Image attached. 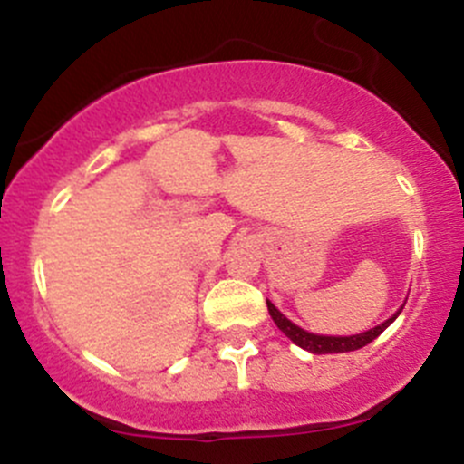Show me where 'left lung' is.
Here are the masks:
<instances>
[{
	"mask_svg": "<svg viewBox=\"0 0 464 464\" xmlns=\"http://www.w3.org/2000/svg\"><path fill=\"white\" fill-rule=\"evenodd\" d=\"M266 304H268V314H270V318L275 320V324H277V327L282 329V332L286 334V336L291 338L295 345H300L302 350H306V352H314V354H341V352L361 350V347H365L368 343H372L374 338H377L379 334H382L383 329H386L388 324L392 323V320L397 318L403 309L401 306V309H399L392 318H388L386 323H382L379 327L370 329V332H363V334H356V336H315V334L304 332V329H300L297 324H293L286 315L279 314V311L275 309L273 302L266 300Z\"/></svg>",
	"mask_w": 464,
	"mask_h": 464,
	"instance_id": "1",
	"label": "left lung"
}]
</instances>
